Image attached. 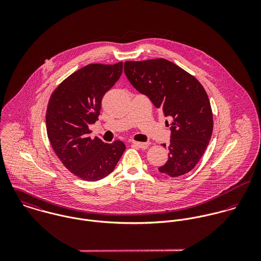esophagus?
Returning <instances> with one entry per match:
<instances>
[{
	"label": "esophagus",
	"mask_w": 261,
	"mask_h": 261,
	"mask_svg": "<svg viewBox=\"0 0 261 261\" xmlns=\"http://www.w3.org/2000/svg\"><path fill=\"white\" fill-rule=\"evenodd\" d=\"M133 145L140 149H147L149 146V143H142V142H133Z\"/></svg>",
	"instance_id": "esophagus-1"
}]
</instances>
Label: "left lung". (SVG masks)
<instances>
[{
    "instance_id": "1",
    "label": "left lung",
    "mask_w": 261,
    "mask_h": 261,
    "mask_svg": "<svg viewBox=\"0 0 261 261\" xmlns=\"http://www.w3.org/2000/svg\"><path fill=\"white\" fill-rule=\"evenodd\" d=\"M124 73L156 109L173 117L169 159L159 171L173 178L192 171L207 149L213 132L211 105L202 84L164 58L125 61Z\"/></svg>"
}]
</instances>
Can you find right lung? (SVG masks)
Wrapping results in <instances>:
<instances>
[{"label":"right lung","mask_w":261,"mask_h":261,"mask_svg":"<svg viewBox=\"0 0 261 261\" xmlns=\"http://www.w3.org/2000/svg\"><path fill=\"white\" fill-rule=\"evenodd\" d=\"M121 72L122 62L86 65L64 79L48 101L46 128L52 149L65 168L84 181L110 175L125 149L120 141L106 144L88 136L89 125L100 114L103 95Z\"/></svg>","instance_id":"obj_1"}]
</instances>
